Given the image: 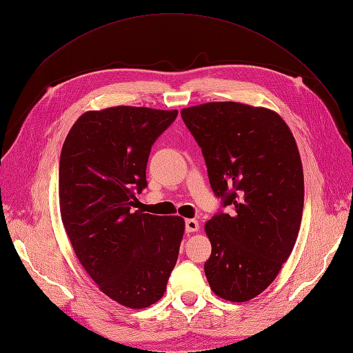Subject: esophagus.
Instances as JSON below:
<instances>
[{
  "instance_id": "34e87169",
  "label": "esophagus",
  "mask_w": 353,
  "mask_h": 353,
  "mask_svg": "<svg viewBox=\"0 0 353 353\" xmlns=\"http://www.w3.org/2000/svg\"><path fill=\"white\" fill-rule=\"evenodd\" d=\"M185 231L187 232L199 231V221L197 219H185Z\"/></svg>"
}]
</instances>
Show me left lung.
<instances>
[{
    "label": "left lung",
    "mask_w": 353,
    "mask_h": 353,
    "mask_svg": "<svg viewBox=\"0 0 353 353\" xmlns=\"http://www.w3.org/2000/svg\"><path fill=\"white\" fill-rule=\"evenodd\" d=\"M201 148L210 187L228 213L206 222L212 254L205 274L230 302L261 294L290 256L303 212V169L279 113L234 101L181 112Z\"/></svg>",
    "instance_id": "left-lung-1"
}]
</instances>
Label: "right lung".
Masks as SVG:
<instances>
[{
  "instance_id": "add662e5",
  "label": "right lung",
  "mask_w": 353,
  "mask_h": 353,
  "mask_svg": "<svg viewBox=\"0 0 353 353\" xmlns=\"http://www.w3.org/2000/svg\"><path fill=\"white\" fill-rule=\"evenodd\" d=\"M178 110L117 105L83 113L60 154V213L74 254L100 290L126 307L156 303L185 222L135 210L152 145Z\"/></svg>"
}]
</instances>
